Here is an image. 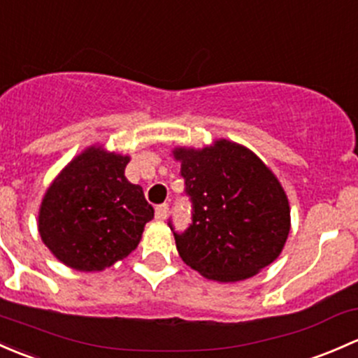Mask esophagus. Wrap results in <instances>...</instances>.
<instances>
[{
	"label": "esophagus",
	"mask_w": 358,
	"mask_h": 358,
	"mask_svg": "<svg viewBox=\"0 0 358 358\" xmlns=\"http://www.w3.org/2000/svg\"><path fill=\"white\" fill-rule=\"evenodd\" d=\"M168 216V204H159L156 208V220L157 221H164Z\"/></svg>",
	"instance_id": "34e87169"
}]
</instances>
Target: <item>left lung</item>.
I'll return each mask as SVG.
<instances>
[{"mask_svg":"<svg viewBox=\"0 0 358 358\" xmlns=\"http://www.w3.org/2000/svg\"><path fill=\"white\" fill-rule=\"evenodd\" d=\"M173 157L192 201V224L173 231L182 261L221 283L247 280L276 261L292 227L289 204L261 157L227 138L175 148Z\"/></svg>","mask_w":358,"mask_h":358,"instance_id":"left-lung-1","label":"left lung"}]
</instances>
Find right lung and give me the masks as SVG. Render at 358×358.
<instances>
[{
	"label": "right lung",
	"instance_id": "add662e5",
	"mask_svg": "<svg viewBox=\"0 0 358 358\" xmlns=\"http://www.w3.org/2000/svg\"><path fill=\"white\" fill-rule=\"evenodd\" d=\"M130 156L90 145L59 171L39 208L41 240L75 271H103L137 248L154 217L141 185L127 180Z\"/></svg>",
	"mask_w": 358,
	"mask_h": 358
}]
</instances>
